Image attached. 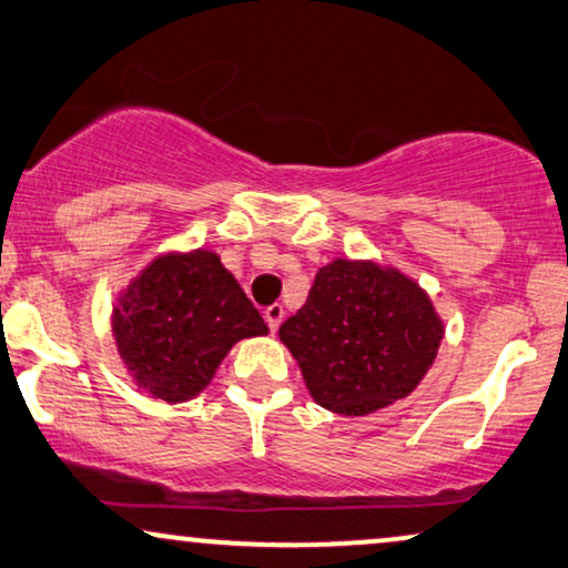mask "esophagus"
<instances>
[{
	"label": "esophagus",
	"instance_id": "obj_1",
	"mask_svg": "<svg viewBox=\"0 0 568 568\" xmlns=\"http://www.w3.org/2000/svg\"><path fill=\"white\" fill-rule=\"evenodd\" d=\"M283 316H285V311H283L281 303H275V306L265 308V322H267V326H270V332H277V326H281Z\"/></svg>",
	"mask_w": 568,
	"mask_h": 568
}]
</instances>
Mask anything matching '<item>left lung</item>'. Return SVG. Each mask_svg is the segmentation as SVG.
I'll return each mask as SVG.
<instances>
[{
  "label": "left lung",
  "instance_id": "obj_1",
  "mask_svg": "<svg viewBox=\"0 0 568 568\" xmlns=\"http://www.w3.org/2000/svg\"><path fill=\"white\" fill-rule=\"evenodd\" d=\"M324 409L365 417L419 386L445 337L433 298L378 260L337 257L277 332Z\"/></svg>",
  "mask_w": 568,
  "mask_h": 568
}]
</instances>
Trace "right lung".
Returning <instances> with one entry per match:
<instances>
[{"instance_id": "obj_1", "label": "right lung", "mask_w": 568, "mask_h": 568, "mask_svg": "<svg viewBox=\"0 0 568 568\" xmlns=\"http://www.w3.org/2000/svg\"><path fill=\"white\" fill-rule=\"evenodd\" d=\"M113 339L135 388L182 404L211 386L236 342L270 332L213 250L156 254L113 306Z\"/></svg>"}]
</instances>
